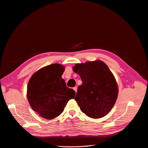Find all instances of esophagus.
Returning <instances> with one entry per match:
<instances>
[{"label":"esophagus","instance_id":"obj_1","mask_svg":"<svg viewBox=\"0 0 148 148\" xmlns=\"http://www.w3.org/2000/svg\"><path fill=\"white\" fill-rule=\"evenodd\" d=\"M73 88V90L75 91V92L76 93V92H77V87L76 86H75V87H74Z\"/></svg>","mask_w":148,"mask_h":148}]
</instances>
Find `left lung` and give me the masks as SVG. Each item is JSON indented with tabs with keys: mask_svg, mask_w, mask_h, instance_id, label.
I'll use <instances>...</instances> for the list:
<instances>
[{
	"mask_svg": "<svg viewBox=\"0 0 148 148\" xmlns=\"http://www.w3.org/2000/svg\"><path fill=\"white\" fill-rule=\"evenodd\" d=\"M73 71L82 81L75 98L81 111L92 119L106 115L119 95L116 80L107 65L100 60L88 61L76 64Z\"/></svg>",
	"mask_w": 148,
	"mask_h": 148,
	"instance_id": "left-lung-1",
	"label": "left lung"
}]
</instances>
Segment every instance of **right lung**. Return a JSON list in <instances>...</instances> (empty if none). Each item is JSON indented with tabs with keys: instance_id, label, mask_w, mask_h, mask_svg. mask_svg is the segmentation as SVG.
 I'll use <instances>...</instances> for the list:
<instances>
[{
	"instance_id": "right-lung-1",
	"label": "right lung",
	"mask_w": 148,
	"mask_h": 148,
	"mask_svg": "<svg viewBox=\"0 0 148 148\" xmlns=\"http://www.w3.org/2000/svg\"><path fill=\"white\" fill-rule=\"evenodd\" d=\"M65 66L53 64L43 67L29 79L27 97L32 109L40 116L52 120L64 111L75 92L68 87L62 75Z\"/></svg>"
}]
</instances>
